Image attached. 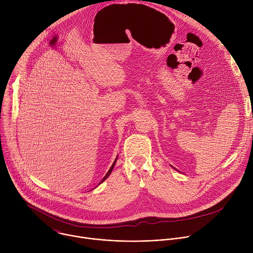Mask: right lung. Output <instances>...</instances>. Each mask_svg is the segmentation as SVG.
<instances>
[{
    "label": "right lung",
    "instance_id": "right-lung-1",
    "mask_svg": "<svg viewBox=\"0 0 253 253\" xmlns=\"http://www.w3.org/2000/svg\"><path fill=\"white\" fill-rule=\"evenodd\" d=\"M117 159H118V156H117V157H116V159H115V161H114V162H113V164H112V166H111V167H110V169H109V171H108V172H107V174H106V175H105V176H104V177H103V179H102V180H101V181H100V183H99V184H101V183H102V182H103V181H105V180H106V179H107V178H108V176H109V175H110V174H111V172H112V170H113V168H114V166H115V164H116V161H117ZM99 184H98V185H99Z\"/></svg>",
    "mask_w": 253,
    "mask_h": 253
}]
</instances>
